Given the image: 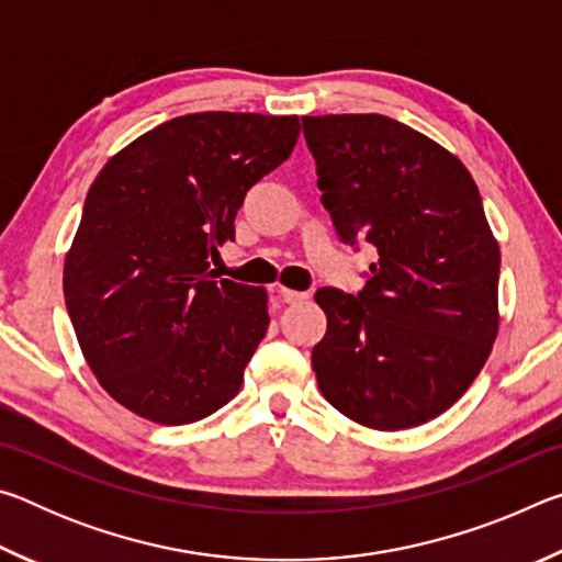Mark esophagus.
I'll return each mask as SVG.
<instances>
[{"instance_id": "obj_1", "label": "esophagus", "mask_w": 562, "mask_h": 562, "mask_svg": "<svg viewBox=\"0 0 562 562\" xmlns=\"http://www.w3.org/2000/svg\"><path fill=\"white\" fill-rule=\"evenodd\" d=\"M278 294L282 297V302H288V304H297V302H304L310 297L307 292H297V290H288V288H280Z\"/></svg>"}]
</instances>
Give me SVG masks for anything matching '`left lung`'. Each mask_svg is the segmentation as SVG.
<instances>
[{
	"label": "left lung",
	"instance_id": "left-lung-1",
	"mask_svg": "<svg viewBox=\"0 0 562 562\" xmlns=\"http://www.w3.org/2000/svg\"><path fill=\"white\" fill-rule=\"evenodd\" d=\"M302 128L339 237L376 252L357 297L315 294L319 392L367 429L422 426L459 402L498 337L501 250L479 188L451 150L379 113Z\"/></svg>",
	"mask_w": 562,
	"mask_h": 562
}]
</instances>
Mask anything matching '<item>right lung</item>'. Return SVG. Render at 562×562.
<instances>
[{
	"instance_id": "add662e5",
	"label": "right lung",
	"mask_w": 562,
	"mask_h": 562,
	"mask_svg": "<svg viewBox=\"0 0 562 562\" xmlns=\"http://www.w3.org/2000/svg\"><path fill=\"white\" fill-rule=\"evenodd\" d=\"M297 136V116L188 113L131 140L91 183L64 300L83 359L128 412L193 424L240 392L268 290L215 280L211 258Z\"/></svg>"
}]
</instances>
